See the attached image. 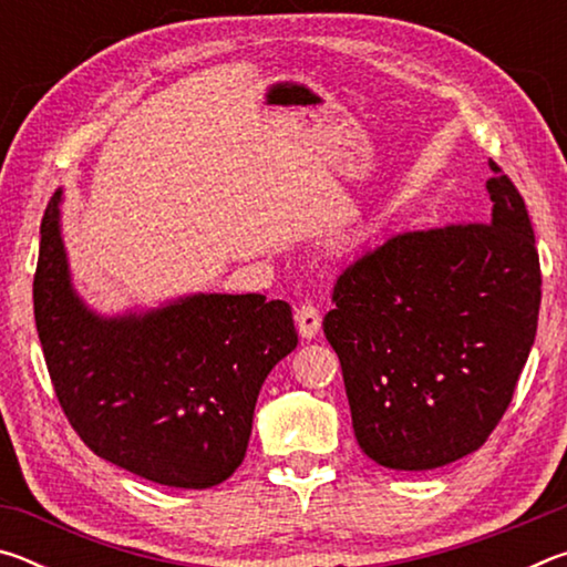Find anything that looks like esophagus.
<instances>
[{"instance_id":"esophagus-1","label":"esophagus","mask_w":567,"mask_h":567,"mask_svg":"<svg viewBox=\"0 0 567 567\" xmlns=\"http://www.w3.org/2000/svg\"><path fill=\"white\" fill-rule=\"evenodd\" d=\"M295 322H297V330H300V334L305 340H312L315 334L320 332V324H322V318L318 312V307H312L310 302L300 305L295 310Z\"/></svg>"}]
</instances>
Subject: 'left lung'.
Wrapping results in <instances>:
<instances>
[{
	"mask_svg": "<svg viewBox=\"0 0 567 567\" xmlns=\"http://www.w3.org/2000/svg\"><path fill=\"white\" fill-rule=\"evenodd\" d=\"M491 169L485 223L395 235L334 282L322 330L354 437L382 467L435 470L475 453L530 354L540 260L520 192Z\"/></svg>",
	"mask_w": 567,
	"mask_h": 567,
	"instance_id": "obj_1",
	"label": "left lung"
}]
</instances>
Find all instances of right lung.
I'll use <instances>...</instances> for the list:
<instances>
[{
    "label": "right lung",
    "instance_id": "add662e5",
    "mask_svg": "<svg viewBox=\"0 0 567 567\" xmlns=\"http://www.w3.org/2000/svg\"><path fill=\"white\" fill-rule=\"evenodd\" d=\"M60 203L56 189L32 292L66 420L94 455L152 483L219 485L247 453L265 378L297 348L292 307L255 292H199L102 318L72 287Z\"/></svg>",
    "mask_w": 567,
    "mask_h": 567
}]
</instances>
